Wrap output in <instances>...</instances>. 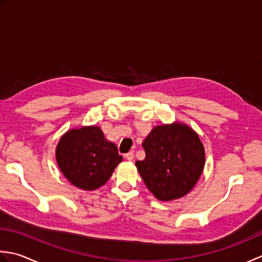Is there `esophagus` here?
<instances>
[{
    "mask_svg": "<svg viewBox=\"0 0 262 262\" xmlns=\"http://www.w3.org/2000/svg\"><path fill=\"white\" fill-rule=\"evenodd\" d=\"M125 158L127 159V161H133V158H135V152L133 151H130V152H127L126 155H125Z\"/></svg>",
    "mask_w": 262,
    "mask_h": 262,
    "instance_id": "34e87169",
    "label": "esophagus"
}]
</instances>
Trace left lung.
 Segmentation results:
<instances>
[{"mask_svg":"<svg viewBox=\"0 0 262 262\" xmlns=\"http://www.w3.org/2000/svg\"><path fill=\"white\" fill-rule=\"evenodd\" d=\"M146 158L136 166L148 190L161 201L186 195L204 172L205 147L192 127L181 122L156 125L142 142Z\"/></svg>","mask_w":262,"mask_h":262,"instance_id":"1","label":"left lung"}]
</instances>
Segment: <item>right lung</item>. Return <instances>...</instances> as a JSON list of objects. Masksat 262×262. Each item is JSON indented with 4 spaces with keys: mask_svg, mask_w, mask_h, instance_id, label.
Returning <instances> with one entry per match:
<instances>
[{
    "mask_svg": "<svg viewBox=\"0 0 262 262\" xmlns=\"http://www.w3.org/2000/svg\"><path fill=\"white\" fill-rule=\"evenodd\" d=\"M55 158L64 178L84 191L103 186L123 161L97 125L68 130L57 143Z\"/></svg>",
    "mask_w": 262,
    "mask_h": 262,
    "instance_id": "1",
    "label": "right lung"
}]
</instances>
